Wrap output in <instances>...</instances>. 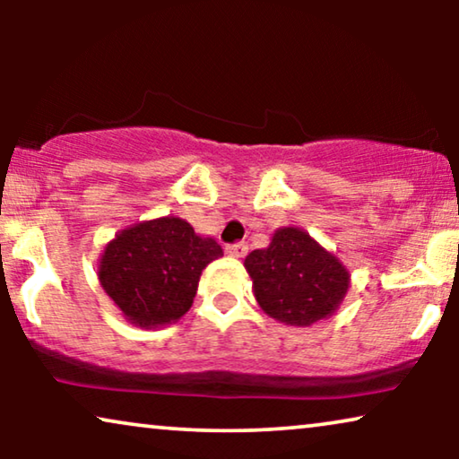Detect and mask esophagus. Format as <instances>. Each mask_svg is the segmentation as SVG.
Listing matches in <instances>:
<instances>
[{"label": "esophagus", "mask_w": 459, "mask_h": 459, "mask_svg": "<svg viewBox=\"0 0 459 459\" xmlns=\"http://www.w3.org/2000/svg\"><path fill=\"white\" fill-rule=\"evenodd\" d=\"M225 253H228L230 256H236V259H242V256H247V253H248V244L247 242L228 244V247H225Z\"/></svg>", "instance_id": "34e87169"}]
</instances>
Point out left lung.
Instances as JSON below:
<instances>
[{
	"label": "left lung",
	"mask_w": 459,
	"mask_h": 459,
	"mask_svg": "<svg viewBox=\"0 0 459 459\" xmlns=\"http://www.w3.org/2000/svg\"><path fill=\"white\" fill-rule=\"evenodd\" d=\"M244 267L261 309L286 325L305 328L330 317L349 290L347 267L299 228H280Z\"/></svg>",
	"instance_id": "left-lung-1"
}]
</instances>
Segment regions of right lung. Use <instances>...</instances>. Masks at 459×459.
<instances>
[{
    "instance_id": "obj_1",
    "label": "right lung",
    "mask_w": 459,
    "mask_h": 459,
    "mask_svg": "<svg viewBox=\"0 0 459 459\" xmlns=\"http://www.w3.org/2000/svg\"><path fill=\"white\" fill-rule=\"evenodd\" d=\"M223 250L179 217H159L118 231L98 265L104 292L140 328L178 322L196 297L203 269Z\"/></svg>"
}]
</instances>
